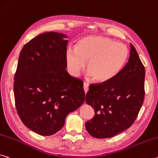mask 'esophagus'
<instances>
[{
    "instance_id": "obj_1",
    "label": "esophagus",
    "mask_w": 158,
    "mask_h": 158,
    "mask_svg": "<svg viewBox=\"0 0 158 158\" xmlns=\"http://www.w3.org/2000/svg\"><path fill=\"white\" fill-rule=\"evenodd\" d=\"M89 88V84L88 83H86V82H84V92L86 93V94L87 92H88Z\"/></svg>"
}]
</instances>
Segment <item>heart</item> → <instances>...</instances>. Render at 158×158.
Instances as JSON below:
<instances>
[{
    "mask_svg": "<svg viewBox=\"0 0 158 158\" xmlns=\"http://www.w3.org/2000/svg\"><path fill=\"white\" fill-rule=\"evenodd\" d=\"M129 50L126 45L102 36H89L80 41L76 48L69 47L65 52L67 68L78 76L86 67L93 79L106 83L114 79L126 63Z\"/></svg>",
    "mask_w": 158,
    "mask_h": 158,
    "instance_id": "1",
    "label": "heart"
}]
</instances>
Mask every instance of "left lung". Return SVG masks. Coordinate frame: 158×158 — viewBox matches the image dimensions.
Returning <instances> with one entry per match:
<instances>
[{
    "mask_svg": "<svg viewBox=\"0 0 158 158\" xmlns=\"http://www.w3.org/2000/svg\"><path fill=\"white\" fill-rule=\"evenodd\" d=\"M144 79L145 67L131 44L129 60L119 73L106 83L90 85L86 102L95 114L85 126L91 136L110 138L133 124L144 101Z\"/></svg>",
    "mask_w": 158,
    "mask_h": 158,
    "instance_id": "obj_1",
    "label": "left lung"
}]
</instances>
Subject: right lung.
<instances>
[{"label": "right lung", "instance_id": "1", "mask_svg": "<svg viewBox=\"0 0 158 158\" xmlns=\"http://www.w3.org/2000/svg\"><path fill=\"white\" fill-rule=\"evenodd\" d=\"M46 32L22 48L14 81L15 102L23 124L36 134L51 136L63 127L67 115L85 99L84 82L65 69L68 41Z\"/></svg>", "mask_w": 158, "mask_h": 158}]
</instances>
